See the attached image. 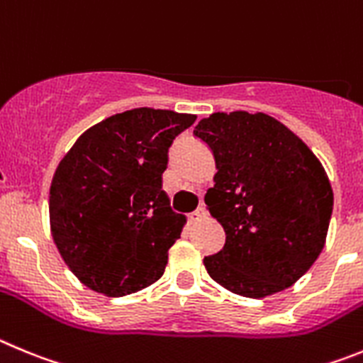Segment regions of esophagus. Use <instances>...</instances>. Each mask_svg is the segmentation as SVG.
<instances>
[{
    "mask_svg": "<svg viewBox=\"0 0 363 363\" xmlns=\"http://www.w3.org/2000/svg\"><path fill=\"white\" fill-rule=\"evenodd\" d=\"M208 217V211H206V208H197V210L194 211V213H189V220L191 222H201L204 220V218Z\"/></svg>",
    "mask_w": 363,
    "mask_h": 363,
    "instance_id": "34e87169",
    "label": "esophagus"
}]
</instances>
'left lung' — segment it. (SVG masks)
Instances as JSON below:
<instances>
[{"label":"left lung","mask_w":363,"mask_h":363,"mask_svg":"<svg viewBox=\"0 0 363 363\" xmlns=\"http://www.w3.org/2000/svg\"><path fill=\"white\" fill-rule=\"evenodd\" d=\"M194 135L213 152L215 186L204 202L226 231L204 257L211 279L250 298L293 286L318 259L333 189L315 153L266 113L217 112Z\"/></svg>","instance_id":"8db88e82"}]
</instances>
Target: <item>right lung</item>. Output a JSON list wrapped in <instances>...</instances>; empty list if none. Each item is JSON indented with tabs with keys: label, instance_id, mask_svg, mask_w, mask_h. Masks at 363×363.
I'll return each mask as SVG.
<instances>
[{
	"label": "right lung",
	"instance_id": "1",
	"mask_svg": "<svg viewBox=\"0 0 363 363\" xmlns=\"http://www.w3.org/2000/svg\"><path fill=\"white\" fill-rule=\"evenodd\" d=\"M195 119L153 108L116 113L86 130L60 162L52 237L86 287L125 296L162 277L184 226L162 191V174L169 146Z\"/></svg>",
	"mask_w": 363,
	"mask_h": 363
}]
</instances>
